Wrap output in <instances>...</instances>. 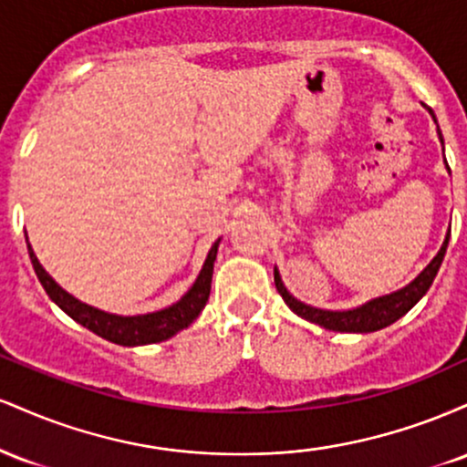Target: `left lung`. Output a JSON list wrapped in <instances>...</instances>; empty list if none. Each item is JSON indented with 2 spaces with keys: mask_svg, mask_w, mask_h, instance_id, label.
<instances>
[{
  "mask_svg": "<svg viewBox=\"0 0 467 467\" xmlns=\"http://www.w3.org/2000/svg\"><path fill=\"white\" fill-rule=\"evenodd\" d=\"M428 111H431L432 120L437 122L432 109ZM437 133H439V140L443 144V136L441 131H439V125H437ZM448 241H450V230L446 233V239H443L441 248H439L435 259L423 267L409 285L398 289V292H390V294H384V296L371 298V301L360 305V307L334 312V309H318V307H312V305H305L287 292V287L283 285L281 275H278L276 267H275V285L287 307L296 316H301V318L309 320V323L323 327V329H329V331H342V334H371V331H379L384 329V327L393 325L395 320H400L401 316L409 314L410 309L415 307L423 296H426V292L431 289L432 281H435L439 267L443 264V256H446V250H448Z\"/></svg>",
  "mask_w": 467,
  "mask_h": 467,
  "instance_id": "left-lung-1",
  "label": "left lung"
}]
</instances>
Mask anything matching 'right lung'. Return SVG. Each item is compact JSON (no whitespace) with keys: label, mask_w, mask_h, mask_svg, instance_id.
I'll return each mask as SVG.
<instances>
[{"label":"right lung","mask_w":467,"mask_h":467,"mask_svg":"<svg viewBox=\"0 0 467 467\" xmlns=\"http://www.w3.org/2000/svg\"><path fill=\"white\" fill-rule=\"evenodd\" d=\"M219 241L213 244V248L208 250L206 261H203L200 275H197L195 283L189 287V292L180 298L178 303L169 305V307L158 309L151 314H138V316H118L103 312V309L92 307L88 303H80L78 298H74L72 294L66 292L58 283L46 272V267L39 264L35 250L28 244V254L35 267L36 278L44 285L47 296L55 301L58 307L66 312L69 318L77 320L78 325L88 327L89 331H94L96 336L105 337V340L116 342L122 347H140V345H153V342L169 340L171 336H175L178 331L186 329L197 316L202 314V309L206 307L208 296H211V281H213V267H215Z\"/></svg>","instance_id":"add662e5"}]
</instances>
